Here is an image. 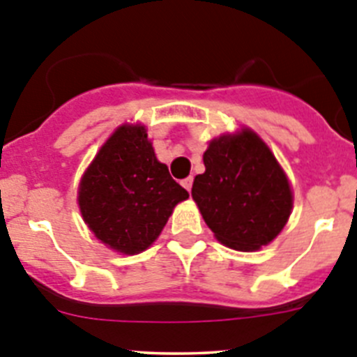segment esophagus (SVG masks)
Returning <instances> with one entry per match:
<instances>
[{
	"instance_id": "34e87169",
	"label": "esophagus",
	"mask_w": 357,
	"mask_h": 357,
	"mask_svg": "<svg viewBox=\"0 0 357 357\" xmlns=\"http://www.w3.org/2000/svg\"><path fill=\"white\" fill-rule=\"evenodd\" d=\"M181 185L185 186V188L188 190V192H190V190H192V185H194V178H186V179H183Z\"/></svg>"
}]
</instances>
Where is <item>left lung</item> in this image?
<instances>
[{
	"label": "left lung",
	"instance_id": "1",
	"mask_svg": "<svg viewBox=\"0 0 357 357\" xmlns=\"http://www.w3.org/2000/svg\"><path fill=\"white\" fill-rule=\"evenodd\" d=\"M204 165L192 197L218 241L243 252L273 241L287 224L292 192L268 146L250 130L224 135L211 141Z\"/></svg>",
	"mask_w": 357,
	"mask_h": 357
}]
</instances>
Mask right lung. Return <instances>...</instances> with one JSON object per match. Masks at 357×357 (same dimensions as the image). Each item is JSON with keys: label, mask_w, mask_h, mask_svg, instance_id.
Returning <instances> with one entry per match:
<instances>
[{"label": "right lung", "mask_w": 357, "mask_h": 357, "mask_svg": "<svg viewBox=\"0 0 357 357\" xmlns=\"http://www.w3.org/2000/svg\"><path fill=\"white\" fill-rule=\"evenodd\" d=\"M188 192L169 174L142 126L112 133L79 186V206L96 238L116 252L148 248Z\"/></svg>", "instance_id": "add662e5"}]
</instances>
